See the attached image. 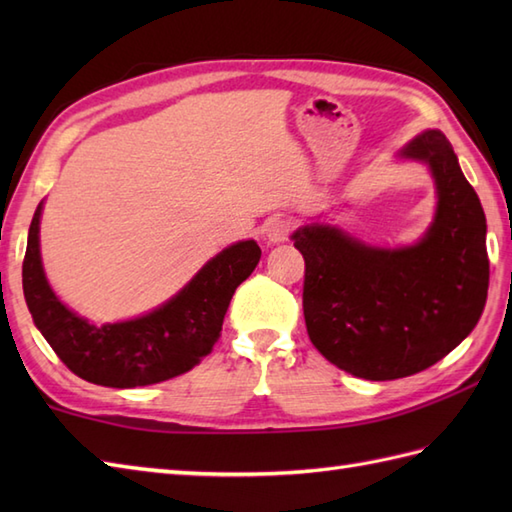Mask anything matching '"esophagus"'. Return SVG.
Here are the masks:
<instances>
[{
  "label": "esophagus",
  "instance_id": "obj_1",
  "mask_svg": "<svg viewBox=\"0 0 512 512\" xmlns=\"http://www.w3.org/2000/svg\"><path fill=\"white\" fill-rule=\"evenodd\" d=\"M292 231H295V222L288 220V217H277V220L268 224L266 235H268L270 242L279 244V242H286Z\"/></svg>",
  "mask_w": 512,
  "mask_h": 512
}]
</instances>
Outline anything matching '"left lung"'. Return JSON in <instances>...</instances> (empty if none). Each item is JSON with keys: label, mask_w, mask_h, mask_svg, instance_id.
Wrapping results in <instances>:
<instances>
[{"label": "left lung", "mask_w": 512, "mask_h": 512, "mask_svg": "<svg viewBox=\"0 0 512 512\" xmlns=\"http://www.w3.org/2000/svg\"><path fill=\"white\" fill-rule=\"evenodd\" d=\"M402 156L429 162L438 187L436 222L416 246L372 248L323 224L292 235L312 345L367 380L418 374L455 350L482 317L491 277L484 209L447 136L429 129Z\"/></svg>", "instance_id": "8db88e82"}]
</instances>
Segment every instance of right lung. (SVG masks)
Instances as JSON below:
<instances>
[{
    "mask_svg": "<svg viewBox=\"0 0 512 512\" xmlns=\"http://www.w3.org/2000/svg\"><path fill=\"white\" fill-rule=\"evenodd\" d=\"M39 215L41 204L30 222L21 266L28 310L63 365L103 387L154 385L198 365L222 332L237 286L262 257L253 239L228 246L162 308L134 321L96 328L72 314L50 290L39 255Z\"/></svg>",
    "mask_w": 512,
    "mask_h": 512,
    "instance_id": "obj_1",
    "label": "right lung"
}]
</instances>
